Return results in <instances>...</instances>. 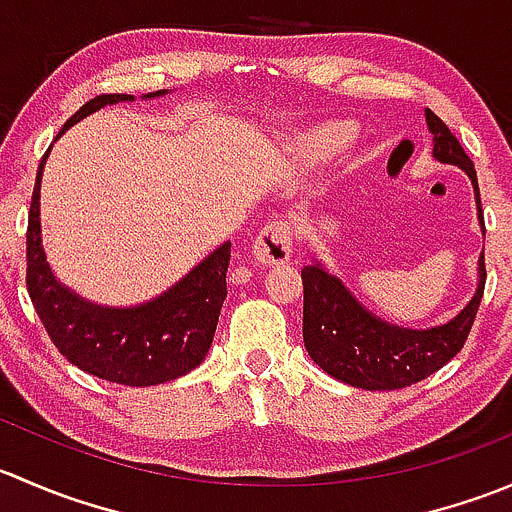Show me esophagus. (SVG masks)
I'll use <instances>...</instances> for the list:
<instances>
[{
    "label": "esophagus",
    "mask_w": 512,
    "mask_h": 512,
    "mask_svg": "<svg viewBox=\"0 0 512 512\" xmlns=\"http://www.w3.org/2000/svg\"><path fill=\"white\" fill-rule=\"evenodd\" d=\"M255 260L260 265H282L292 255V225L285 220H277V223L265 225L260 230V235L255 237Z\"/></svg>",
    "instance_id": "34e87169"
}]
</instances>
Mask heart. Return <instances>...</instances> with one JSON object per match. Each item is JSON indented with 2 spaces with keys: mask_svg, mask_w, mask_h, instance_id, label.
<instances>
[{
  "mask_svg": "<svg viewBox=\"0 0 512 512\" xmlns=\"http://www.w3.org/2000/svg\"><path fill=\"white\" fill-rule=\"evenodd\" d=\"M352 136V126H344V123H327V126H319L314 128V131L304 133L297 141V151L299 156L307 160L332 158L349 146Z\"/></svg>",
  "mask_w": 512,
  "mask_h": 512,
  "instance_id": "heart-1",
  "label": "heart"
}]
</instances>
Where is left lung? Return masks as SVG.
<instances>
[{
    "label": "left lung",
    "mask_w": 512,
    "mask_h": 512,
    "mask_svg": "<svg viewBox=\"0 0 512 512\" xmlns=\"http://www.w3.org/2000/svg\"><path fill=\"white\" fill-rule=\"evenodd\" d=\"M433 133V158L458 165L476 190L478 220L483 225L478 175L458 138L446 123L426 108ZM304 285V347L314 364L349 386L369 391H394L418 384L446 366L466 344L485 289V255L478 260V289L471 302L448 324L431 329H406L374 317L361 307L342 280L329 275L319 262L302 270Z\"/></svg>",
    "instance_id": "8db88e82"
}]
</instances>
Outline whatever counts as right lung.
Segmentation results:
<instances>
[{
	"mask_svg": "<svg viewBox=\"0 0 512 512\" xmlns=\"http://www.w3.org/2000/svg\"><path fill=\"white\" fill-rule=\"evenodd\" d=\"M163 94L168 91L143 98ZM118 101H133V96L101 94L91 98L66 121L59 136L89 113ZM49 151L36 170L29 208L27 289L54 347L86 374L123 386H156L193 371L210 352L227 297L230 242L210 252L183 280L151 302L138 307H101L86 302L56 280L41 247L39 188Z\"/></svg>",
	"mask_w": 512,
	"mask_h": 512,
	"instance_id": "1",
	"label": "right lung"
}]
</instances>
